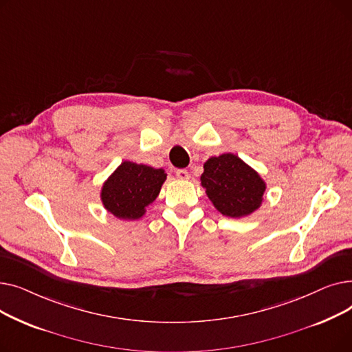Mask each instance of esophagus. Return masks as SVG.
<instances>
[{
	"instance_id": "esophagus-1",
	"label": "esophagus",
	"mask_w": 352,
	"mask_h": 352,
	"mask_svg": "<svg viewBox=\"0 0 352 352\" xmlns=\"http://www.w3.org/2000/svg\"><path fill=\"white\" fill-rule=\"evenodd\" d=\"M175 175L179 178V179H190V173L187 170H177L175 171Z\"/></svg>"
}]
</instances>
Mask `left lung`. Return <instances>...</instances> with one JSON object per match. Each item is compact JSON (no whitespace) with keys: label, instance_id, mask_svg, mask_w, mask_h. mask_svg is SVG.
<instances>
[{"label":"left lung","instance_id":"8db88e82","mask_svg":"<svg viewBox=\"0 0 352 352\" xmlns=\"http://www.w3.org/2000/svg\"><path fill=\"white\" fill-rule=\"evenodd\" d=\"M201 186L214 207L231 218L247 217L260 208L267 188L260 174L231 153L207 160Z\"/></svg>","mask_w":352,"mask_h":352}]
</instances>
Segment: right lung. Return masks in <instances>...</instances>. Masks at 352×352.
<instances>
[{
  "instance_id": "add662e5",
  "label": "right lung",
  "mask_w": 352,
  "mask_h": 352,
  "mask_svg": "<svg viewBox=\"0 0 352 352\" xmlns=\"http://www.w3.org/2000/svg\"><path fill=\"white\" fill-rule=\"evenodd\" d=\"M165 179L162 168L124 161L104 182L102 206L120 219H138L155 201Z\"/></svg>"
}]
</instances>
